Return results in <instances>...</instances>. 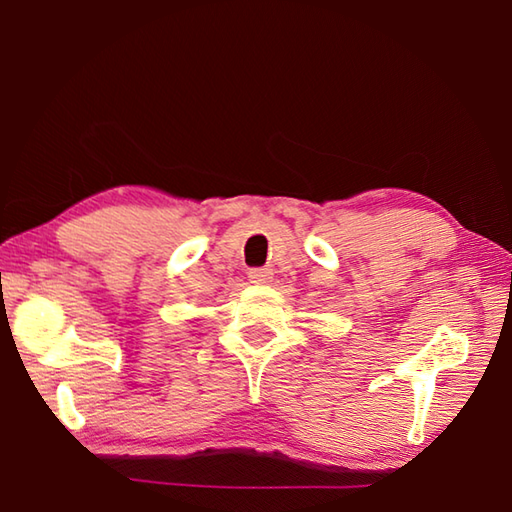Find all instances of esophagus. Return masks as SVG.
Returning <instances> with one entry per match:
<instances>
[{"instance_id":"1","label":"esophagus","mask_w":512,"mask_h":512,"mask_svg":"<svg viewBox=\"0 0 512 512\" xmlns=\"http://www.w3.org/2000/svg\"><path fill=\"white\" fill-rule=\"evenodd\" d=\"M248 277H250V282H255V284H268L273 280V271L271 268H250Z\"/></svg>"}]
</instances>
